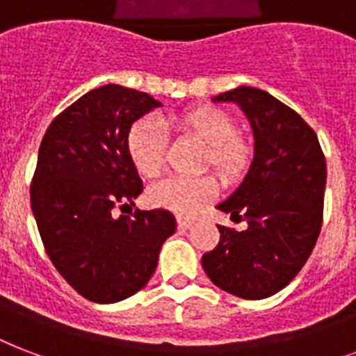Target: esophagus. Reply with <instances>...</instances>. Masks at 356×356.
<instances>
[{
	"instance_id": "34e87169",
	"label": "esophagus",
	"mask_w": 356,
	"mask_h": 356,
	"mask_svg": "<svg viewBox=\"0 0 356 356\" xmlns=\"http://www.w3.org/2000/svg\"><path fill=\"white\" fill-rule=\"evenodd\" d=\"M177 226H179V229H190V227L194 226V220H192V218H183V216H181V218H177Z\"/></svg>"
}]
</instances>
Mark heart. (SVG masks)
Masks as SVG:
<instances>
[{
    "label": "heart",
    "mask_w": 356,
    "mask_h": 356,
    "mask_svg": "<svg viewBox=\"0 0 356 356\" xmlns=\"http://www.w3.org/2000/svg\"><path fill=\"white\" fill-rule=\"evenodd\" d=\"M181 127L209 147V162L224 173H238L248 166L250 143L237 136V124L218 108H197L184 113ZM166 130L153 118L136 121L127 138V149L132 164L143 177L160 175L166 160ZM218 194V183L213 177H170L153 184L147 200L153 207L190 216L213 202Z\"/></svg>",
    "instance_id": "b5f03b06"
}]
</instances>
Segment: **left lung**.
Returning <instances> with one entry per match:
<instances>
[{"instance_id": "obj_1", "label": "left lung", "mask_w": 356, "mask_h": 356, "mask_svg": "<svg viewBox=\"0 0 356 356\" xmlns=\"http://www.w3.org/2000/svg\"><path fill=\"white\" fill-rule=\"evenodd\" d=\"M235 102L254 132V159L243 183L216 205L246 229L218 226L216 248L202 265L214 286L235 297L275 295L310 257L323 224L327 162L316 132L267 91L241 86L214 97Z\"/></svg>"}]
</instances>
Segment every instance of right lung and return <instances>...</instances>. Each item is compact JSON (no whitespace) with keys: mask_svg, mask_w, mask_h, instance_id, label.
Masks as SVG:
<instances>
[{"mask_svg":"<svg viewBox=\"0 0 356 356\" xmlns=\"http://www.w3.org/2000/svg\"><path fill=\"white\" fill-rule=\"evenodd\" d=\"M160 106L151 95L108 83L59 113L40 142L29 190L40 238L59 275L99 305L145 287L177 227L166 209L113 214L143 190L127 149L130 127Z\"/></svg>","mask_w":356,"mask_h":356,"instance_id":"right-lung-1","label":"right lung"}]
</instances>
